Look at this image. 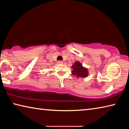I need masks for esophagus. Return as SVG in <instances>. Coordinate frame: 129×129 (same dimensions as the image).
Here are the masks:
<instances>
[{
  "mask_svg": "<svg viewBox=\"0 0 129 129\" xmlns=\"http://www.w3.org/2000/svg\"><path fill=\"white\" fill-rule=\"evenodd\" d=\"M57 63L58 64H63V61H58L57 62Z\"/></svg>",
  "mask_w": 129,
  "mask_h": 129,
  "instance_id": "obj_1",
  "label": "esophagus"
}]
</instances>
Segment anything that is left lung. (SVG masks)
Instances as JSON below:
<instances>
[{
  "instance_id": "8db88e82",
  "label": "left lung",
  "mask_w": 129,
  "mask_h": 129,
  "mask_svg": "<svg viewBox=\"0 0 129 129\" xmlns=\"http://www.w3.org/2000/svg\"><path fill=\"white\" fill-rule=\"evenodd\" d=\"M72 68H73V71H72V75L76 76L77 78L88 77L89 74L88 69L83 67L81 63L79 61H76L74 63Z\"/></svg>"
}]
</instances>
